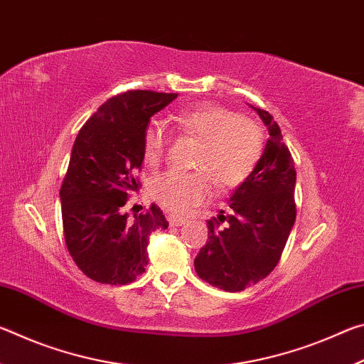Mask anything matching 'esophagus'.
I'll return each instance as SVG.
<instances>
[{
	"label": "esophagus",
	"mask_w": 364,
	"mask_h": 364,
	"mask_svg": "<svg viewBox=\"0 0 364 364\" xmlns=\"http://www.w3.org/2000/svg\"><path fill=\"white\" fill-rule=\"evenodd\" d=\"M168 223H170L171 226H181V225L186 223V220L181 218V217H175V215H170V217H168Z\"/></svg>",
	"instance_id": "obj_1"
}]
</instances>
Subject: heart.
I'll list each match as a JSON object with an SVG mask.
<instances>
[{
	"label": "heart",
	"instance_id": "obj_1",
	"mask_svg": "<svg viewBox=\"0 0 364 364\" xmlns=\"http://www.w3.org/2000/svg\"><path fill=\"white\" fill-rule=\"evenodd\" d=\"M175 122L189 136L200 141L196 173L167 171L151 183V194L170 212L183 213L218 189L241 184L254 170L262 152V133L254 120L220 106H200L175 115ZM167 151V133L152 123L144 136V160L157 165Z\"/></svg>",
	"mask_w": 364,
	"mask_h": 364
}]
</instances>
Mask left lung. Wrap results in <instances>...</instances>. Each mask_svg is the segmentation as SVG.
I'll use <instances>...</instances> for the list:
<instances>
[{
  "mask_svg": "<svg viewBox=\"0 0 364 364\" xmlns=\"http://www.w3.org/2000/svg\"><path fill=\"white\" fill-rule=\"evenodd\" d=\"M268 128L250 175L232 191L230 215L207 221L208 241L194 260L200 279L226 292L257 284L278 264L295 223L294 160L281 128L267 110L250 106ZM225 226L221 227L220 223Z\"/></svg>",
  "mask_w": 364,
  "mask_h": 364,
  "instance_id": "obj_1",
  "label": "left lung"
}]
</instances>
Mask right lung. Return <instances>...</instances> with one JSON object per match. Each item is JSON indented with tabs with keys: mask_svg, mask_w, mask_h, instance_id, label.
Masks as SVG:
<instances>
[{
	"mask_svg": "<svg viewBox=\"0 0 364 364\" xmlns=\"http://www.w3.org/2000/svg\"><path fill=\"white\" fill-rule=\"evenodd\" d=\"M175 93L134 90L107 100L78 132L60 186L64 237L83 273L101 284H128L146 271L147 244L168 221L157 205L128 218L123 210L144 160L151 117Z\"/></svg>",
	"mask_w": 364,
	"mask_h": 364,
	"instance_id": "right-lung-1",
	"label": "right lung"
}]
</instances>
